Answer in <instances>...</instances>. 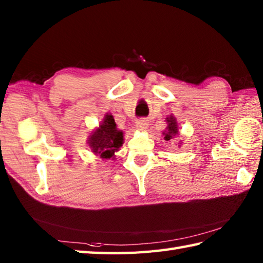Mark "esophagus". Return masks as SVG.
Listing matches in <instances>:
<instances>
[{
    "label": "esophagus",
    "mask_w": 263,
    "mask_h": 263,
    "mask_svg": "<svg viewBox=\"0 0 263 263\" xmlns=\"http://www.w3.org/2000/svg\"><path fill=\"white\" fill-rule=\"evenodd\" d=\"M137 128L140 131H146L148 128V121L146 119H140L137 122Z\"/></svg>",
    "instance_id": "esophagus-1"
}]
</instances>
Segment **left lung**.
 <instances>
[{
	"instance_id": "1",
	"label": "left lung",
	"mask_w": 263,
	"mask_h": 263,
	"mask_svg": "<svg viewBox=\"0 0 263 263\" xmlns=\"http://www.w3.org/2000/svg\"><path fill=\"white\" fill-rule=\"evenodd\" d=\"M166 121H167V127H166V130L164 131L163 135H164L165 140L168 141V140H172L173 138L178 135V125H177V122L175 120V117L173 115H170L168 117H167ZM177 144H178V147H180L181 142H178Z\"/></svg>"
}]
</instances>
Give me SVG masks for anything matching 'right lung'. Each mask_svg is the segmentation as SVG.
<instances>
[{
	"label": "right lung",
	"mask_w": 263,
	"mask_h": 263,
	"mask_svg": "<svg viewBox=\"0 0 263 263\" xmlns=\"http://www.w3.org/2000/svg\"><path fill=\"white\" fill-rule=\"evenodd\" d=\"M123 132L116 127L113 115L106 114L103 122L93 130L88 139L91 152L103 159L114 158L115 153L122 147Z\"/></svg>",
	"instance_id": "right-lung-1"
}]
</instances>
